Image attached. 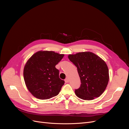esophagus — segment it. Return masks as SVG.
<instances>
[{"mask_svg": "<svg viewBox=\"0 0 129 129\" xmlns=\"http://www.w3.org/2000/svg\"><path fill=\"white\" fill-rule=\"evenodd\" d=\"M69 79L68 78H66V79L64 80V81H65V82L66 83H68L69 82Z\"/></svg>", "mask_w": 129, "mask_h": 129, "instance_id": "34e87169", "label": "esophagus"}]
</instances>
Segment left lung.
Here are the masks:
<instances>
[{"label": "left lung", "instance_id": "left-lung-1", "mask_svg": "<svg viewBox=\"0 0 129 129\" xmlns=\"http://www.w3.org/2000/svg\"><path fill=\"white\" fill-rule=\"evenodd\" d=\"M69 60L77 67L81 80L76 95L84 100H92L102 94L109 80L106 63L100 57L90 52L69 54Z\"/></svg>", "mask_w": 129, "mask_h": 129}]
</instances>
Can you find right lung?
<instances>
[{"instance_id": "1", "label": "right lung", "mask_w": 129, "mask_h": 129, "mask_svg": "<svg viewBox=\"0 0 129 129\" xmlns=\"http://www.w3.org/2000/svg\"><path fill=\"white\" fill-rule=\"evenodd\" d=\"M64 54L53 51H39L27 61L24 78L29 91L36 98L47 100L59 93L64 81L60 79L55 66Z\"/></svg>"}]
</instances>
